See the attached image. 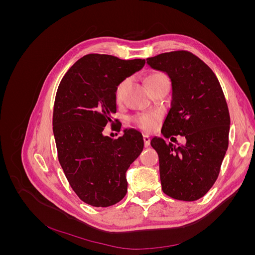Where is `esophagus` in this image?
I'll list each match as a JSON object with an SVG mask.
<instances>
[{
    "label": "esophagus",
    "instance_id": "obj_1",
    "mask_svg": "<svg viewBox=\"0 0 255 255\" xmlns=\"http://www.w3.org/2000/svg\"><path fill=\"white\" fill-rule=\"evenodd\" d=\"M150 141H151L150 135L149 134H143V142H144L145 148H146V146L150 145Z\"/></svg>",
    "mask_w": 255,
    "mask_h": 255
}]
</instances>
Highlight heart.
<instances>
[{"mask_svg": "<svg viewBox=\"0 0 255 255\" xmlns=\"http://www.w3.org/2000/svg\"><path fill=\"white\" fill-rule=\"evenodd\" d=\"M146 83H148V86H152V85H156V84H168V78L166 74L161 72H154L148 76ZM127 86H128V80H125L118 85L117 88H116L115 97L117 101H120L122 99L123 95H125L126 92ZM158 119H159V114L156 112L137 114L134 116V117H132V121L134 125L144 130H152L155 128L157 126Z\"/></svg>", "mask_w": 255, "mask_h": 255, "instance_id": "heart-1", "label": "heart"}]
</instances>
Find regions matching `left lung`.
<instances>
[{"instance_id": "left-lung-1", "label": "left lung", "mask_w": 255, "mask_h": 255, "mask_svg": "<svg viewBox=\"0 0 255 255\" xmlns=\"http://www.w3.org/2000/svg\"><path fill=\"white\" fill-rule=\"evenodd\" d=\"M146 64L171 81V106L161 134L186 139L175 145L152 138L161 189L173 199L196 201L217 180L228 150L230 114L225 95L212 69L190 52L163 53L146 58Z\"/></svg>"}]
</instances>
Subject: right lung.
<instances>
[{
	"instance_id": "1",
	"label": "right lung",
	"mask_w": 255,
	"mask_h": 255,
	"mask_svg": "<svg viewBox=\"0 0 255 255\" xmlns=\"http://www.w3.org/2000/svg\"><path fill=\"white\" fill-rule=\"evenodd\" d=\"M144 63L88 54L69 69L58 86L53 111L58 159L75 194L89 205L107 207L127 195L126 174L143 149L142 135L127 128L113 139L103 130L117 111L116 88Z\"/></svg>"
}]
</instances>
